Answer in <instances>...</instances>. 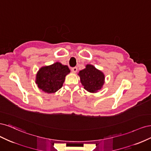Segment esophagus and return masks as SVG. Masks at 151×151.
Instances as JSON below:
<instances>
[{
	"instance_id": "34e87169",
	"label": "esophagus",
	"mask_w": 151,
	"mask_h": 151,
	"mask_svg": "<svg viewBox=\"0 0 151 151\" xmlns=\"http://www.w3.org/2000/svg\"><path fill=\"white\" fill-rule=\"evenodd\" d=\"M71 70H72V72H74V73H76L77 71V67H72V68H71Z\"/></svg>"
}]
</instances>
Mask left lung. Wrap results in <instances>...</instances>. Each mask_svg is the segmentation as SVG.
Here are the masks:
<instances>
[{
  "mask_svg": "<svg viewBox=\"0 0 151 151\" xmlns=\"http://www.w3.org/2000/svg\"><path fill=\"white\" fill-rule=\"evenodd\" d=\"M79 76L84 88L90 93L101 89L104 83L103 73L91 65H87L84 69L79 72Z\"/></svg>",
  "mask_w": 151,
  "mask_h": 151,
  "instance_id": "obj_1",
  "label": "left lung"
}]
</instances>
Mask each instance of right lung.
<instances>
[{
  "label": "right lung",
  "instance_id": "add662e5",
  "mask_svg": "<svg viewBox=\"0 0 151 151\" xmlns=\"http://www.w3.org/2000/svg\"><path fill=\"white\" fill-rule=\"evenodd\" d=\"M69 72L68 66L56 62L40 68L36 75V83L44 92L53 93L62 88L65 77Z\"/></svg>",
  "mask_w": 151,
  "mask_h": 151
}]
</instances>
